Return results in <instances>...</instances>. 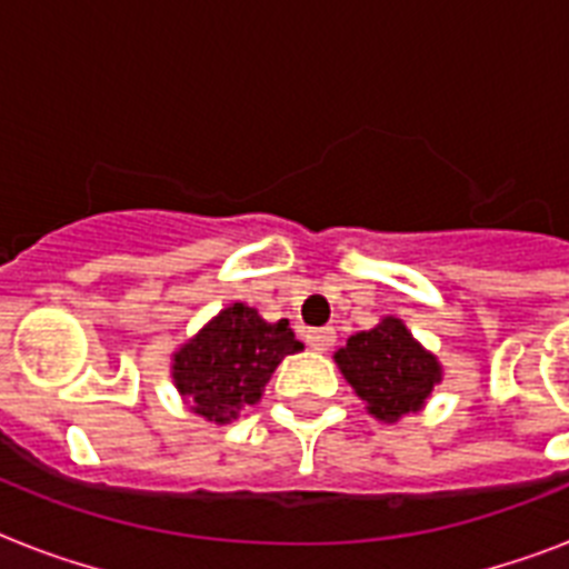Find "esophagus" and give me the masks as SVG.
<instances>
[{
    "instance_id": "obj_1",
    "label": "esophagus",
    "mask_w": 569,
    "mask_h": 569,
    "mask_svg": "<svg viewBox=\"0 0 569 569\" xmlns=\"http://www.w3.org/2000/svg\"><path fill=\"white\" fill-rule=\"evenodd\" d=\"M333 342H337V330H333V328L307 330V346H310L312 351H328Z\"/></svg>"
}]
</instances>
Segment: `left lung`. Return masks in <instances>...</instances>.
<instances>
[{"mask_svg":"<svg viewBox=\"0 0 569 569\" xmlns=\"http://www.w3.org/2000/svg\"><path fill=\"white\" fill-rule=\"evenodd\" d=\"M339 372L351 383L366 413L378 422H398L419 413L442 383V363L396 316H383L372 330H360L339 348Z\"/></svg>","mask_w":569,"mask_h":569,"instance_id":"obj_1","label":"left lung"}]
</instances>
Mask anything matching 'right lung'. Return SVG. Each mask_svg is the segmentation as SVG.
Returning <instances> with one entry per match:
<instances>
[{"instance_id":"obj_1","label":"right lung","mask_w":569,"mask_h":569,"mask_svg":"<svg viewBox=\"0 0 569 569\" xmlns=\"http://www.w3.org/2000/svg\"><path fill=\"white\" fill-rule=\"evenodd\" d=\"M289 319L266 321L248 303L214 312L171 355V380L182 405L206 422L227 425L241 407L257 405L283 357L298 355Z\"/></svg>"}]
</instances>
